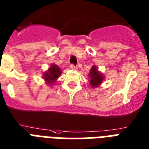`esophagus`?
I'll use <instances>...</instances> for the list:
<instances>
[{
    "mask_svg": "<svg viewBox=\"0 0 149 149\" xmlns=\"http://www.w3.org/2000/svg\"><path fill=\"white\" fill-rule=\"evenodd\" d=\"M70 69H72V70H77V68H78L76 66L74 65V64H71V65L70 66Z\"/></svg>",
    "mask_w": 149,
    "mask_h": 149,
    "instance_id": "1",
    "label": "esophagus"
}]
</instances>
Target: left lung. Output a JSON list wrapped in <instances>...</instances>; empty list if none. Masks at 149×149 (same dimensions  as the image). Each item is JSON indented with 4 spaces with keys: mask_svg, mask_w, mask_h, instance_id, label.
<instances>
[{
    "mask_svg": "<svg viewBox=\"0 0 149 149\" xmlns=\"http://www.w3.org/2000/svg\"><path fill=\"white\" fill-rule=\"evenodd\" d=\"M89 83L92 88H97L102 83L104 80V75L102 73H100L98 70L96 66H93L89 70Z\"/></svg>",
    "mask_w": 149,
    "mask_h": 149,
    "instance_id": "left-lung-1",
    "label": "left lung"
}]
</instances>
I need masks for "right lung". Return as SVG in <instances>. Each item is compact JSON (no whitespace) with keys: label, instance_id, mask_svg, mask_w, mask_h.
Masks as SVG:
<instances>
[{"label":"right lung","instance_id":"obj_1","mask_svg":"<svg viewBox=\"0 0 149 149\" xmlns=\"http://www.w3.org/2000/svg\"><path fill=\"white\" fill-rule=\"evenodd\" d=\"M61 73L62 71L60 70V68L55 63H52L51 67L48 69V70L43 74V79L46 81V84L52 85L54 82H56Z\"/></svg>","mask_w":149,"mask_h":149}]
</instances>
